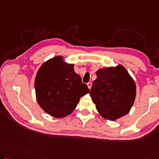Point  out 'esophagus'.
<instances>
[{
    "label": "esophagus",
    "instance_id": "34e87169",
    "mask_svg": "<svg viewBox=\"0 0 159 159\" xmlns=\"http://www.w3.org/2000/svg\"><path fill=\"white\" fill-rule=\"evenodd\" d=\"M87 86H88V87H89V89H91V86H92V84H91V82L88 83V84H87Z\"/></svg>",
    "mask_w": 159,
    "mask_h": 159
}]
</instances>
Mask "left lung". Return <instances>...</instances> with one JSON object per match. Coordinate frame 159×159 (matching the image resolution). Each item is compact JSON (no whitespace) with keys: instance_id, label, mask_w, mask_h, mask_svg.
I'll return each instance as SVG.
<instances>
[{"instance_id":"8db88e82","label":"left lung","mask_w":159,"mask_h":159,"mask_svg":"<svg viewBox=\"0 0 159 159\" xmlns=\"http://www.w3.org/2000/svg\"><path fill=\"white\" fill-rule=\"evenodd\" d=\"M90 96L101 116L116 120L131 111L136 96L134 80L122 65L100 68Z\"/></svg>"}]
</instances>
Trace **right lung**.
Returning a JSON list of instances; mask_svg holds the SVG:
<instances>
[{"label": "right lung", "instance_id": "add662e5", "mask_svg": "<svg viewBox=\"0 0 159 159\" xmlns=\"http://www.w3.org/2000/svg\"><path fill=\"white\" fill-rule=\"evenodd\" d=\"M74 70V65L56 56L41 66L36 73L34 87L38 103L54 118L70 115L80 98L89 93L87 85Z\"/></svg>", "mask_w": 159, "mask_h": 159}]
</instances>
